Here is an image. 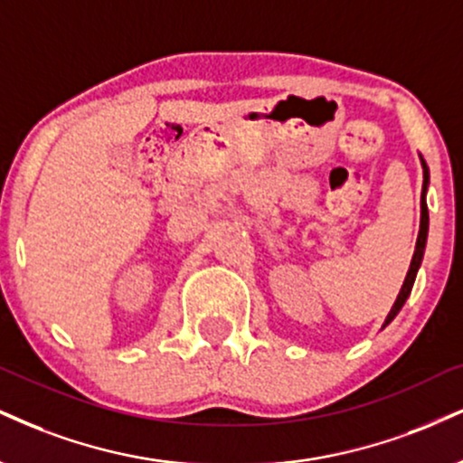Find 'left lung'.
<instances>
[{
    "label": "left lung",
    "mask_w": 463,
    "mask_h": 463,
    "mask_svg": "<svg viewBox=\"0 0 463 463\" xmlns=\"http://www.w3.org/2000/svg\"><path fill=\"white\" fill-rule=\"evenodd\" d=\"M420 165H422V194H420V231H419V239H416V250H414V256H411V263H410V269H408V276H405L403 280V287H401V291L397 295V299H394L391 313H388L386 321H383L382 327H386L388 323H391L394 317L399 315V310L403 308L405 299L410 298L411 293V287H414V280H416V274H419L420 269V263H422V256H425V246H427V232H429V211H427V187H429V168L425 164V159L420 157Z\"/></svg>",
    "instance_id": "left-lung-1"
}]
</instances>
